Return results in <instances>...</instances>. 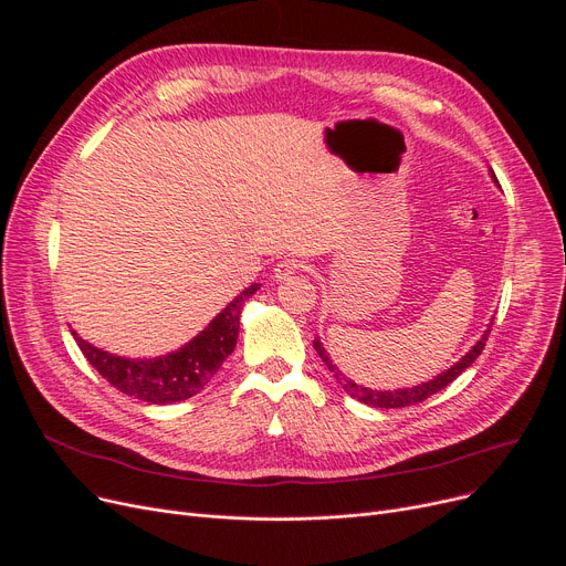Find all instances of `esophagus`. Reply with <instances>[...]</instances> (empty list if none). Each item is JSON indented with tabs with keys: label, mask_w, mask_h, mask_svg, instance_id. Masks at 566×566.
I'll return each instance as SVG.
<instances>
[{
	"label": "esophagus",
	"mask_w": 566,
	"mask_h": 566,
	"mask_svg": "<svg viewBox=\"0 0 566 566\" xmlns=\"http://www.w3.org/2000/svg\"><path fill=\"white\" fill-rule=\"evenodd\" d=\"M301 261L298 259H282L277 265H275V271H273V277L277 280V282H284V280H289L291 275H295L301 271Z\"/></svg>",
	"instance_id": "esophagus-1"
}]
</instances>
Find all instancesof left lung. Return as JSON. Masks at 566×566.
I'll return each mask as SVG.
<instances>
[{"mask_svg": "<svg viewBox=\"0 0 566 566\" xmlns=\"http://www.w3.org/2000/svg\"><path fill=\"white\" fill-rule=\"evenodd\" d=\"M493 181H495V176H493ZM495 184H497V181H495ZM491 325H493V323H491ZM491 325L484 331V335L480 337V342L474 344L457 365H452L450 369H444L442 374L433 376V378L427 380V382H418V385H412V388H399V390H371V388H365V385H358L355 380H350L348 376H344V371L331 360L328 350H325V346L321 344L318 337L314 339V348H316V353H318V358L325 363V367H328V369L333 371V376L337 378V382L342 385V388H344L353 399H358V401H363V403H367V406H374V408H403V406L420 403V401L429 399L431 395L440 392L442 388H448V385H450L457 376H461L474 360H478L480 355H482V350H484V346H486L489 335H491Z\"/></svg>", "mask_w": 566, "mask_h": 566, "instance_id": "obj_1", "label": "left lung"}]
</instances>
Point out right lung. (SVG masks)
Returning a JSON list of instances; mask_svg holds the SVG:
<instances>
[{"mask_svg": "<svg viewBox=\"0 0 566 566\" xmlns=\"http://www.w3.org/2000/svg\"><path fill=\"white\" fill-rule=\"evenodd\" d=\"M256 289L259 284H252L238 293L197 337L167 355H158V358H122V355L88 344L75 331L71 333L84 358L116 390L148 403H176L201 392L203 385L229 358L235 348L238 328H241L243 305Z\"/></svg>", "mask_w": 566, "mask_h": 566, "instance_id": "right-lung-1", "label": "right lung"}]
</instances>
